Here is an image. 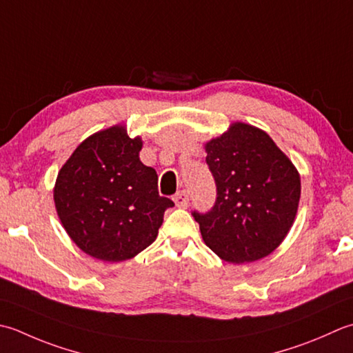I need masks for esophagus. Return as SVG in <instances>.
I'll return each instance as SVG.
<instances>
[{
  "mask_svg": "<svg viewBox=\"0 0 353 353\" xmlns=\"http://www.w3.org/2000/svg\"><path fill=\"white\" fill-rule=\"evenodd\" d=\"M172 199H174V202H176V205L179 206V208H186V206L190 205V192L186 191V190L179 191L177 194L172 197Z\"/></svg>",
  "mask_w": 353,
  "mask_h": 353,
  "instance_id": "34e87169",
  "label": "esophagus"
}]
</instances>
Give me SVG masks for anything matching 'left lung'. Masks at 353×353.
Masks as SVG:
<instances>
[{"instance_id":"1","label":"left lung","mask_w":353,"mask_h":353,"mask_svg":"<svg viewBox=\"0 0 353 353\" xmlns=\"http://www.w3.org/2000/svg\"><path fill=\"white\" fill-rule=\"evenodd\" d=\"M206 153L216 202L191 212L206 246L231 263L266 257L294 223L299 172L265 131L241 122L206 143Z\"/></svg>"}]
</instances>
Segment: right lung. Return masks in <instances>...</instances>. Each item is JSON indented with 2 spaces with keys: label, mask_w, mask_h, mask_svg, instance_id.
Masks as SVG:
<instances>
[{
  "label": "right lung",
  "mask_w": 353,
  "mask_h": 353,
  "mask_svg": "<svg viewBox=\"0 0 353 353\" xmlns=\"http://www.w3.org/2000/svg\"><path fill=\"white\" fill-rule=\"evenodd\" d=\"M141 137L122 127L82 142L61 168L54 205L68 236L85 254L123 261L157 237L163 214L174 206L159 196L157 174L139 159Z\"/></svg>",
  "instance_id": "1"
}]
</instances>
